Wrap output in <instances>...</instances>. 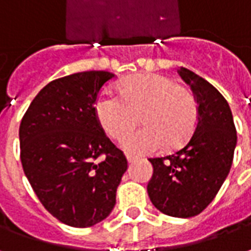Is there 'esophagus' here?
I'll return each mask as SVG.
<instances>
[{
    "mask_svg": "<svg viewBox=\"0 0 251 251\" xmlns=\"http://www.w3.org/2000/svg\"><path fill=\"white\" fill-rule=\"evenodd\" d=\"M126 158H127V163H129V164L134 163V161L137 160V157H134V156H129V154L126 156Z\"/></svg>",
    "mask_w": 251,
    "mask_h": 251,
    "instance_id": "1",
    "label": "esophagus"
}]
</instances>
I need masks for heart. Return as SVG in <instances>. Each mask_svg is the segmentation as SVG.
<instances>
[{
	"mask_svg": "<svg viewBox=\"0 0 251 251\" xmlns=\"http://www.w3.org/2000/svg\"><path fill=\"white\" fill-rule=\"evenodd\" d=\"M120 95L103 93L95 102L99 124L121 141L140 121L145 126L127 137L126 152L147 154L165 145L179 148L198 124V102L191 90L161 74H137L122 79Z\"/></svg>",
	"mask_w": 251,
	"mask_h": 251,
	"instance_id": "heart-1",
	"label": "heart"
}]
</instances>
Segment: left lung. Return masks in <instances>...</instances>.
<instances>
[{"mask_svg": "<svg viewBox=\"0 0 251 251\" xmlns=\"http://www.w3.org/2000/svg\"><path fill=\"white\" fill-rule=\"evenodd\" d=\"M179 75L198 102V124L188 142L165 157L149 158L153 176L148 195L153 205L175 218L199 215L221 189L231 168L237 130L225 97L184 67Z\"/></svg>", "mask_w": 251, "mask_h": 251, "instance_id": "1", "label": "left lung"}]
</instances>
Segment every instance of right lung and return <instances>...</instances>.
<instances>
[{
	"mask_svg": "<svg viewBox=\"0 0 251 251\" xmlns=\"http://www.w3.org/2000/svg\"><path fill=\"white\" fill-rule=\"evenodd\" d=\"M107 71H84L48 83L20 124V158L46 210L64 225L90 227L110 215L127 169L104 134L95 102Z\"/></svg>",
	"mask_w": 251,
	"mask_h": 251,
	"instance_id": "1",
	"label": "right lung"
}]
</instances>
